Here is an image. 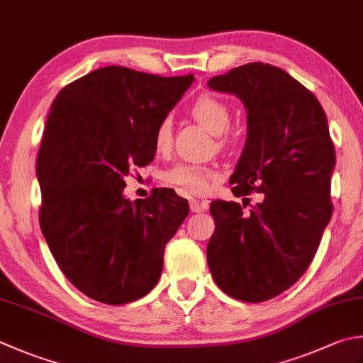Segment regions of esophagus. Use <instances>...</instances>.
<instances>
[{"label": "esophagus", "instance_id": "34e87169", "mask_svg": "<svg viewBox=\"0 0 363 363\" xmlns=\"http://www.w3.org/2000/svg\"><path fill=\"white\" fill-rule=\"evenodd\" d=\"M189 204H190V211H191V212H201V211H206V209H208V203H206V201L190 200V201H189Z\"/></svg>", "mask_w": 363, "mask_h": 363}]
</instances>
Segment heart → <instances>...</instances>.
Here are the masks:
<instances>
[{
  "label": "heart",
  "instance_id": "obj_1",
  "mask_svg": "<svg viewBox=\"0 0 363 363\" xmlns=\"http://www.w3.org/2000/svg\"><path fill=\"white\" fill-rule=\"evenodd\" d=\"M189 113L209 132L220 135L228 129L231 113L222 99L212 94L196 97L190 105ZM173 145V125L168 118L159 121L154 129V146L157 152L165 154ZM220 177L216 168L200 163H177L163 176L167 184L176 187L184 195H204Z\"/></svg>",
  "mask_w": 363,
  "mask_h": 363
}]
</instances>
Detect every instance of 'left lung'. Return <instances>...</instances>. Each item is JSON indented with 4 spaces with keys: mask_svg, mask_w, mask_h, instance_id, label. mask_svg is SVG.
Wrapping results in <instances>:
<instances>
[{
    "mask_svg": "<svg viewBox=\"0 0 363 363\" xmlns=\"http://www.w3.org/2000/svg\"><path fill=\"white\" fill-rule=\"evenodd\" d=\"M208 86L236 94L247 108V141L231 176L236 201L216 200L208 266L234 299L264 302L307 271L332 217L335 147L311 91L280 67L250 62L212 77ZM252 191L262 194L250 211Z\"/></svg>",
    "mask_w": 363,
    "mask_h": 363,
    "instance_id": "left-lung-1",
    "label": "left lung"
}]
</instances>
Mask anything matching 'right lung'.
<instances>
[{"label": "right lung", "instance_id": "1", "mask_svg": "<svg viewBox=\"0 0 363 363\" xmlns=\"http://www.w3.org/2000/svg\"><path fill=\"white\" fill-rule=\"evenodd\" d=\"M194 75L106 66L64 86L38 155L39 223L56 264L91 299L123 305L160 279L163 253L189 214L186 198L154 189L125 200L124 177L154 160V129Z\"/></svg>", "mask_w": 363, "mask_h": 363}]
</instances>
